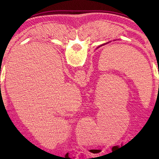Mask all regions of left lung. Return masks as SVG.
I'll use <instances>...</instances> for the list:
<instances>
[{
	"mask_svg": "<svg viewBox=\"0 0 159 159\" xmlns=\"http://www.w3.org/2000/svg\"><path fill=\"white\" fill-rule=\"evenodd\" d=\"M109 43V42H108ZM104 43V44H102V45H101V46H102V45H105V44H107V43Z\"/></svg>",
	"mask_w": 159,
	"mask_h": 159,
	"instance_id": "8db88e82",
	"label": "left lung"
}]
</instances>
